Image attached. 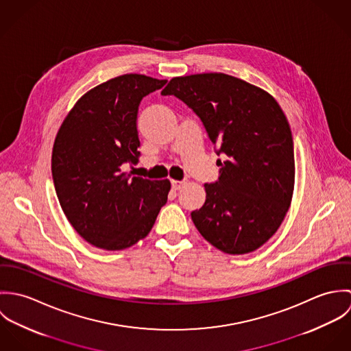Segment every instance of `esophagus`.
I'll return each instance as SVG.
<instances>
[{"instance_id":"34e87169","label":"esophagus","mask_w":351,"mask_h":351,"mask_svg":"<svg viewBox=\"0 0 351 351\" xmlns=\"http://www.w3.org/2000/svg\"><path fill=\"white\" fill-rule=\"evenodd\" d=\"M184 181H176V180H171V188L174 189V191H180L182 186H184Z\"/></svg>"}]
</instances>
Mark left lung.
I'll list each match as a JSON object with an SVG mask.
<instances>
[{
    "mask_svg": "<svg viewBox=\"0 0 351 351\" xmlns=\"http://www.w3.org/2000/svg\"><path fill=\"white\" fill-rule=\"evenodd\" d=\"M176 96L200 117L217 146L219 178L192 220L205 241L227 254H247L281 226L293 195L295 151L289 123L267 92L223 73L173 78Z\"/></svg>",
    "mask_w": 351,
    "mask_h": 351,
    "instance_id": "left-lung-1",
    "label": "left lung"
}]
</instances>
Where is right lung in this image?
<instances>
[{
	"label": "right lung",
	"mask_w": 351,
	"mask_h": 351,
	"mask_svg": "<svg viewBox=\"0 0 351 351\" xmlns=\"http://www.w3.org/2000/svg\"><path fill=\"white\" fill-rule=\"evenodd\" d=\"M166 82L142 74L112 78L77 101L56 134L58 200L74 230L99 249L123 250L146 238L167 201L169 180L124 171L141 155L139 104Z\"/></svg>",
	"instance_id": "1"
}]
</instances>
